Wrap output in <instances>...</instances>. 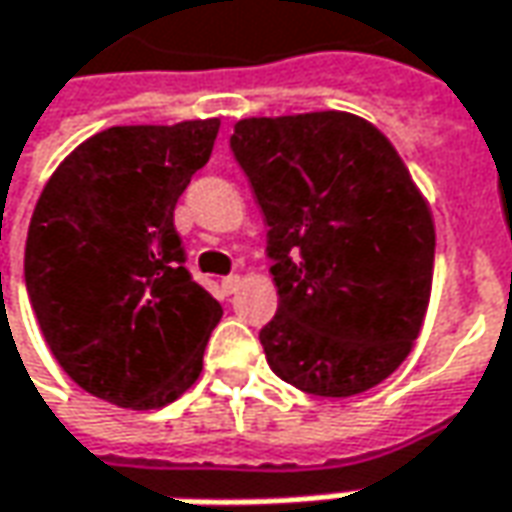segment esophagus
<instances>
[{
	"label": "esophagus",
	"mask_w": 512,
	"mask_h": 512,
	"mask_svg": "<svg viewBox=\"0 0 512 512\" xmlns=\"http://www.w3.org/2000/svg\"><path fill=\"white\" fill-rule=\"evenodd\" d=\"M239 284H242V279H239V276H225V279H222V290H225V293H228V296H233V293H236V290H239Z\"/></svg>",
	"instance_id": "obj_1"
}]
</instances>
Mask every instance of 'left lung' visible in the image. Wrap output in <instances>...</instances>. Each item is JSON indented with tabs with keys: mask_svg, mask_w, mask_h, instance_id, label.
I'll use <instances>...</instances> for the list:
<instances>
[{
	"mask_svg": "<svg viewBox=\"0 0 512 512\" xmlns=\"http://www.w3.org/2000/svg\"><path fill=\"white\" fill-rule=\"evenodd\" d=\"M231 152L279 290L259 329L270 369L318 397L377 386L417 341L434 273V222L400 154L346 112L239 120Z\"/></svg>",
	"mask_w": 512,
	"mask_h": 512,
	"instance_id": "1",
	"label": "left lung"
}]
</instances>
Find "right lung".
<instances>
[{
    "mask_svg": "<svg viewBox=\"0 0 512 512\" xmlns=\"http://www.w3.org/2000/svg\"><path fill=\"white\" fill-rule=\"evenodd\" d=\"M219 120L112 126L44 185L24 284L61 369L120 408L174 403L200 377L222 307L185 270L174 205L214 149Z\"/></svg>",
    "mask_w": 512,
    "mask_h": 512,
    "instance_id": "add662e5",
    "label": "right lung"
}]
</instances>
